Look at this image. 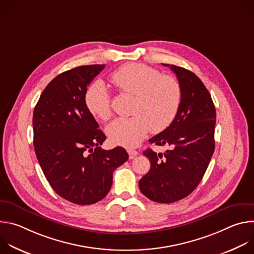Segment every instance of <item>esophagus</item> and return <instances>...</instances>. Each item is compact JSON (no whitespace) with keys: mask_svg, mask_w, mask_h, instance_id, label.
Listing matches in <instances>:
<instances>
[{"mask_svg":"<svg viewBox=\"0 0 254 254\" xmlns=\"http://www.w3.org/2000/svg\"><path fill=\"white\" fill-rule=\"evenodd\" d=\"M127 153H128V156H129V159H130V160H132L134 157H136V156L138 155L137 151L131 150V149H128V150H127Z\"/></svg>","mask_w":254,"mask_h":254,"instance_id":"1","label":"esophagus"}]
</instances>
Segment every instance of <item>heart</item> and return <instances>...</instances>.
<instances>
[{
	"label": "heart",
	"mask_w": 254,
	"mask_h": 254,
	"mask_svg": "<svg viewBox=\"0 0 254 254\" xmlns=\"http://www.w3.org/2000/svg\"><path fill=\"white\" fill-rule=\"evenodd\" d=\"M111 80L121 92L134 95L132 116L119 118L106 127V134L114 143L135 147L150 129L161 132L175 120L182 101V88L175 77L141 63H127L114 72ZM84 102L94 118L102 122L111 119V95L101 80L87 87Z\"/></svg>",
	"instance_id": "heart-1"
}]
</instances>
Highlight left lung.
<instances>
[{
    "label": "left lung",
    "mask_w": 254,
    "mask_h": 254,
    "mask_svg": "<svg viewBox=\"0 0 254 254\" xmlns=\"http://www.w3.org/2000/svg\"><path fill=\"white\" fill-rule=\"evenodd\" d=\"M170 66L182 88V101L173 123L149 141L170 150L142 154L150 171L138 182L140 192L158 203H173L190 195L202 180L215 149L216 111L201 79L190 70Z\"/></svg>",
    "instance_id": "left-lung-1"
}]
</instances>
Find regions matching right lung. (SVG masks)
Here are the masks:
<instances>
[{
  "label": "right lung",
  "instance_id": "obj_1",
  "mask_svg": "<svg viewBox=\"0 0 254 254\" xmlns=\"http://www.w3.org/2000/svg\"><path fill=\"white\" fill-rule=\"evenodd\" d=\"M103 68L84 65L57 75L33 114V143L40 167L52 189L77 205L103 199L112 188L114 171L128 159L122 147L100 148L106 136L85 106L87 85Z\"/></svg>",
  "mask_w": 254,
  "mask_h": 254
}]
</instances>
